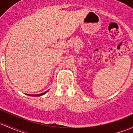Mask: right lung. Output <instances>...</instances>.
Instances as JSON below:
<instances>
[{
    "label": "right lung",
    "mask_w": 133,
    "mask_h": 133,
    "mask_svg": "<svg viewBox=\"0 0 133 133\" xmlns=\"http://www.w3.org/2000/svg\"><path fill=\"white\" fill-rule=\"evenodd\" d=\"M46 92H47V91L45 92H44V93L40 94H37V95H29V96H42V95L44 94H46Z\"/></svg>",
    "instance_id": "1"
}]
</instances>
